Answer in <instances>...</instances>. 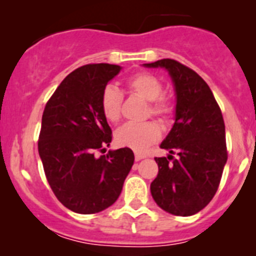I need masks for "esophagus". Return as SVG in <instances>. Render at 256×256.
I'll return each instance as SVG.
<instances>
[{
    "label": "esophagus",
    "instance_id": "obj_1",
    "mask_svg": "<svg viewBox=\"0 0 256 256\" xmlns=\"http://www.w3.org/2000/svg\"><path fill=\"white\" fill-rule=\"evenodd\" d=\"M144 158H146V154H136V161H140V160H144Z\"/></svg>",
    "mask_w": 256,
    "mask_h": 256
}]
</instances>
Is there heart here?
Listing matches in <instances>:
<instances>
[{
	"label": "heart",
	"instance_id": "obj_1",
	"mask_svg": "<svg viewBox=\"0 0 256 256\" xmlns=\"http://www.w3.org/2000/svg\"><path fill=\"white\" fill-rule=\"evenodd\" d=\"M126 85L133 94L146 102H150L148 112L165 120L171 116L172 106L162 95V84L156 76L147 72L133 74L126 80ZM123 96L120 90L114 85H108L102 90L100 106L105 119L116 123L120 118ZM161 137V128L154 122L144 123H126L116 130V142L122 147L134 151H144L148 146L157 142Z\"/></svg>",
	"mask_w": 256,
	"mask_h": 256
}]
</instances>
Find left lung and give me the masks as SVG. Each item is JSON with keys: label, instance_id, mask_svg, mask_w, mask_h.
I'll list each match as a JSON object with an SVG mask.
<instances>
[{"label": "left lung", "instance_id": "obj_1", "mask_svg": "<svg viewBox=\"0 0 256 256\" xmlns=\"http://www.w3.org/2000/svg\"><path fill=\"white\" fill-rule=\"evenodd\" d=\"M144 66L165 68L176 95L174 126L160 144L170 154L154 158L152 198L171 214H196L214 196L227 161L221 109L204 80L186 66L168 58Z\"/></svg>", "mask_w": 256, "mask_h": 256}]
</instances>
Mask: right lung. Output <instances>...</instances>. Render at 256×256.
I'll return each instance as SVG.
<instances>
[{
    "label": "right lung",
    "instance_id": "obj_1",
    "mask_svg": "<svg viewBox=\"0 0 256 256\" xmlns=\"http://www.w3.org/2000/svg\"><path fill=\"white\" fill-rule=\"evenodd\" d=\"M122 67L86 64L66 77L46 105L38 142L52 190L64 207L81 214L116 203L134 162L130 148L106 151L112 130L100 106L102 92Z\"/></svg>",
    "mask_w": 256,
    "mask_h": 256
}]
</instances>
